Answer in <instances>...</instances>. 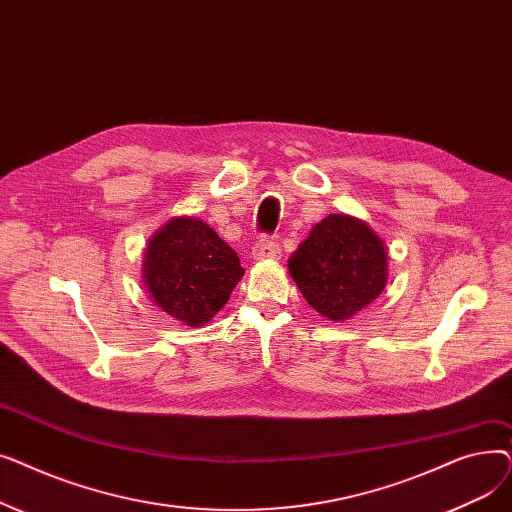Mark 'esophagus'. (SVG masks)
<instances>
[{"mask_svg": "<svg viewBox=\"0 0 512 512\" xmlns=\"http://www.w3.org/2000/svg\"><path fill=\"white\" fill-rule=\"evenodd\" d=\"M280 255H282V249H280L278 242L267 240V238L257 240V245L251 251V257L255 261H267V259L274 261V259H280Z\"/></svg>", "mask_w": 512, "mask_h": 512, "instance_id": "1", "label": "esophagus"}]
</instances>
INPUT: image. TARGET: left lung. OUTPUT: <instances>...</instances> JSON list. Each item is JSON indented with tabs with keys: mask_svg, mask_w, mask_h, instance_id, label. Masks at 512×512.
Masks as SVG:
<instances>
[{
	"mask_svg": "<svg viewBox=\"0 0 512 512\" xmlns=\"http://www.w3.org/2000/svg\"><path fill=\"white\" fill-rule=\"evenodd\" d=\"M288 272L305 301L330 321L357 315L388 282V251L365 220L330 213L288 259Z\"/></svg>",
	"mask_w": 512,
	"mask_h": 512,
	"instance_id": "left-lung-1",
	"label": "left lung"
}]
</instances>
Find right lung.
<instances>
[{"label": "right lung", "mask_w": 512, "mask_h": 512, "mask_svg": "<svg viewBox=\"0 0 512 512\" xmlns=\"http://www.w3.org/2000/svg\"><path fill=\"white\" fill-rule=\"evenodd\" d=\"M141 272L151 301L188 328L211 321L245 276L236 251L193 215L172 218L149 238Z\"/></svg>", "instance_id": "1"}]
</instances>
